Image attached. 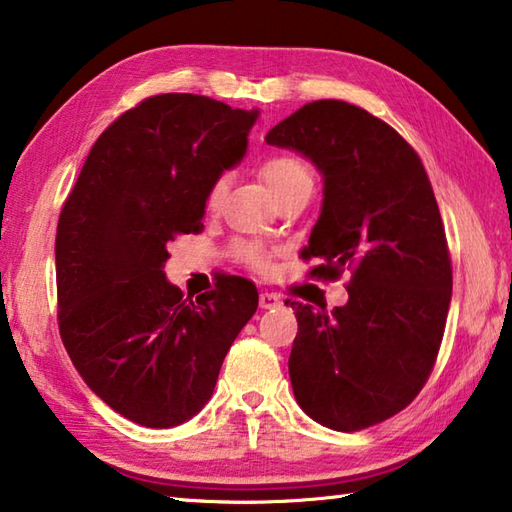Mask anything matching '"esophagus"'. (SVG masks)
Returning <instances> with one entry per match:
<instances>
[{
  "label": "esophagus",
  "mask_w": 512,
  "mask_h": 512,
  "mask_svg": "<svg viewBox=\"0 0 512 512\" xmlns=\"http://www.w3.org/2000/svg\"><path fill=\"white\" fill-rule=\"evenodd\" d=\"M280 305H282V300H280V296H275V293H268V291L259 293V307L262 309H275Z\"/></svg>",
  "instance_id": "34e87169"
}]
</instances>
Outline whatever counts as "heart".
<instances>
[{
  "mask_svg": "<svg viewBox=\"0 0 512 512\" xmlns=\"http://www.w3.org/2000/svg\"><path fill=\"white\" fill-rule=\"evenodd\" d=\"M259 173H262V178L266 180V185L275 194V198H282L284 194H289L302 185H314V178H311V171L307 164L300 158H296V155H289V153H277V155H271V158H266L262 162V167H259ZM225 192H228V183H225V178H216L210 185V189H207V196H205L207 210H219L225 198ZM237 255L244 259L246 264L259 268V271H264L266 268L264 250L255 244H239Z\"/></svg>",
  "mask_w": 512,
  "mask_h": 512,
  "instance_id": "1",
  "label": "heart"
}]
</instances>
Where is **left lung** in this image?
<instances>
[{"label":"left lung","mask_w":512,"mask_h":512,"mask_svg":"<svg viewBox=\"0 0 512 512\" xmlns=\"http://www.w3.org/2000/svg\"><path fill=\"white\" fill-rule=\"evenodd\" d=\"M323 176V207L305 257L311 275L348 271V302H291L298 336L289 377L300 409L336 431L400 413L427 381L452 302V262L436 196L404 137L352 103L323 99L266 135Z\"/></svg>","instance_id":"8db88e82"}]
</instances>
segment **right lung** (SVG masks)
<instances>
[{"instance_id":"1","label":"right lung","mask_w":512,"mask_h":512,"mask_svg":"<svg viewBox=\"0 0 512 512\" xmlns=\"http://www.w3.org/2000/svg\"><path fill=\"white\" fill-rule=\"evenodd\" d=\"M257 117L198 94L144 99L94 142L60 212V336L90 391L142 427L203 409L257 311L244 277L185 300L164 275L167 246L203 228L207 189L244 160Z\"/></svg>"}]
</instances>
